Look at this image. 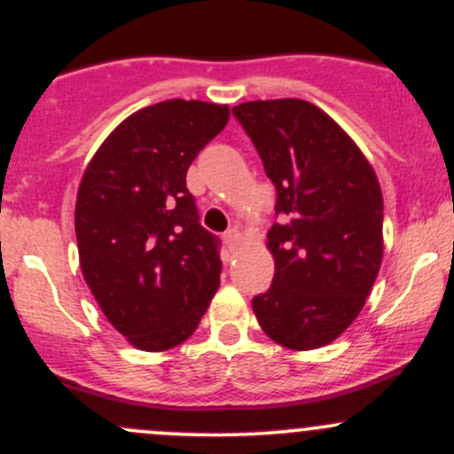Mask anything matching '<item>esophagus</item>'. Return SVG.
Segmentation results:
<instances>
[{
  "label": "esophagus",
  "instance_id": "obj_1",
  "mask_svg": "<svg viewBox=\"0 0 454 454\" xmlns=\"http://www.w3.org/2000/svg\"><path fill=\"white\" fill-rule=\"evenodd\" d=\"M239 241H241V234H239L237 228H231V231L223 232V243H226L228 249H234L239 245Z\"/></svg>",
  "mask_w": 454,
  "mask_h": 454
}]
</instances>
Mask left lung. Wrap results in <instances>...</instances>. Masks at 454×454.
<instances>
[{"instance_id":"8db88e82","label":"left lung","mask_w":454,"mask_h":454,"mask_svg":"<svg viewBox=\"0 0 454 454\" xmlns=\"http://www.w3.org/2000/svg\"><path fill=\"white\" fill-rule=\"evenodd\" d=\"M232 114L278 190L267 245L273 284L254 296L260 326L290 350H314L361 314L382 264L384 202L361 149L311 102H245Z\"/></svg>"}]
</instances>
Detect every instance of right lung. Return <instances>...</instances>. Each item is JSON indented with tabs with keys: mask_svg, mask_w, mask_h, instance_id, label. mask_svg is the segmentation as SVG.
I'll return each mask as SVG.
<instances>
[{
	"mask_svg": "<svg viewBox=\"0 0 454 454\" xmlns=\"http://www.w3.org/2000/svg\"><path fill=\"white\" fill-rule=\"evenodd\" d=\"M228 106L166 100L119 123L78 187L82 278L132 346L161 352L196 331L220 288V239L200 226L185 175Z\"/></svg>",
	"mask_w": 454,
	"mask_h": 454,
	"instance_id": "add662e5",
	"label": "right lung"
}]
</instances>
